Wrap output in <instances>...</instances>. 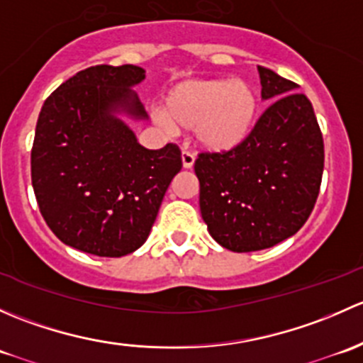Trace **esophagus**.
<instances>
[{
	"mask_svg": "<svg viewBox=\"0 0 363 363\" xmlns=\"http://www.w3.org/2000/svg\"><path fill=\"white\" fill-rule=\"evenodd\" d=\"M195 164V155L189 151H182V167L191 168Z\"/></svg>",
	"mask_w": 363,
	"mask_h": 363,
	"instance_id": "34e87169",
	"label": "esophagus"
}]
</instances>
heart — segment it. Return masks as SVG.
Listing matches in <instances>:
<instances>
[{"mask_svg": "<svg viewBox=\"0 0 363 363\" xmlns=\"http://www.w3.org/2000/svg\"><path fill=\"white\" fill-rule=\"evenodd\" d=\"M258 116V94L246 80H184L167 91L155 119L163 128H195L202 147L230 151L250 137Z\"/></svg>", "mask_w": 363, "mask_h": 363, "instance_id": "heart-1", "label": "heart"}]
</instances>
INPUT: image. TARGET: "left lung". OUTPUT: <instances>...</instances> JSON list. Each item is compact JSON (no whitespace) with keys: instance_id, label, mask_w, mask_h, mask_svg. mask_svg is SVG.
Returning a JSON list of instances; mask_svg holds the SVG:
<instances>
[{"instance_id":"left-lung-1","label":"left lung","mask_w":363,"mask_h":363,"mask_svg":"<svg viewBox=\"0 0 363 363\" xmlns=\"http://www.w3.org/2000/svg\"><path fill=\"white\" fill-rule=\"evenodd\" d=\"M270 105L235 149L200 152V211L212 239L235 252L267 250L295 235L320 195L325 147L298 84L258 67Z\"/></svg>"}]
</instances>
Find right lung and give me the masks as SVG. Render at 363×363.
Returning a JSON list of instances; mask_svg holds the SVG:
<instances>
[{"label": "right lung", "mask_w": 363, "mask_h": 363, "mask_svg": "<svg viewBox=\"0 0 363 363\" xmlns=\"http://www.w3.org/2000/svg\"><path fill=\"white\" fill-rule=\"evenodd\" d=\"M135 65L79 72L45 100L31 149V182L43 219L67 246L107 258L145 242L172 179L181 172L177 144L142 147L112 116L144 117L131 86Z\"/></svg>", "instance_id": "right-lung-1"}]
</instances>
